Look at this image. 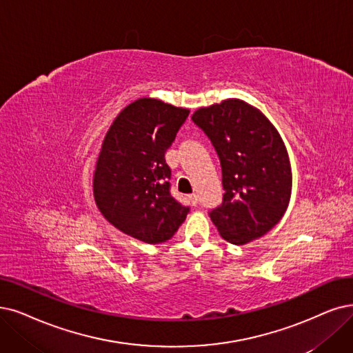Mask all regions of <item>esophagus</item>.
Returning <instances> with one entry per match:
<instances>
[{
	"label": "esophagus",
	"mask_w": 353,
	"mask_h": 353,
	"mask_svg": "<svg viewBox=\"0 0 353 353\" xmlns=\"http://www.w3.org/2000/svg\"><path fill=\"white\" fill-rule=\"evenodd\" d=\"M188 201L191 203V205H196V203H199V196H196L195 194H191V195H188Z\"/></svg>",
	"instance_id": "obj_1"
}]
</instances>
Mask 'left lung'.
<instances>
[{
    "label": "left lung",
    "instance_id": "1",
    "mask_svg": "<svg viewBox=\"0 0 353 353\" xmlns=\"http://www.w3.org/2000/svg\"><path fill=\"white\" fill-rule=\"evenodd\" d=\"M192 121L204 130L221 163L224 195L210 213L220 236L246 245L283 219L292 172L283 137L261 110L239 98L201 107Z\"/></svg>",
    "mask_w": 353,
    "mask_h": 353
}]
</instances>
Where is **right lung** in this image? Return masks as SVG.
Masks as SVG:
<instances>
[{
	"label": "right lung",
	"instance_id": "add662e5",
	"mask_svg": "<svg viewBox=\"0 0 353 353\" xmlns=\"http://www.w3.org/2000/svg\"><path fill=\"white\" fill-rule=\"evenodd\" d=\"M190 114L158 98H139L111 123L95 162L92 191L104 219L145 243L171 239L190 208L169 192L165 152Z\"/></svg>",
	"mask_w": 353,
	"mask_h": 353
}]
</instances>
